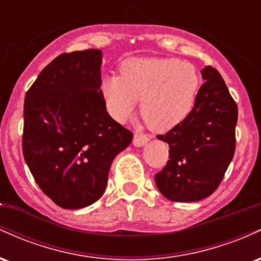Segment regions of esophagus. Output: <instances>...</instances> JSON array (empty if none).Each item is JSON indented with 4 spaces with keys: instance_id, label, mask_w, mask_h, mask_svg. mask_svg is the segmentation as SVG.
<instances>
[{
    "instance_id": "1",
    "label": "esophagus",
    "mask_w": 261,
    "mask_h": 261,
    "mask_svg": "<svg viewBox=\"0 0 261 261\" xmlns=\"http://www.w3.org/2000/svg\"><path fill=\"white\" fill-rule=\"evenodd\" d=\"M149 136L146 134L142 133H136L134 136V145L137 146V147H141V146H145L146 143L148 142Z\"/></svg>"
}]
</instances>
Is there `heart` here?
Here are the masks:
<instances>
[{"instance_id":"b5f03b06","label":"heart","mask_w":261,"mask_h":261,"mask_svg":"<svg viewBox=\"0 0 261 261\" xmlns=\"http://www.w3.org/2000/svg\"><path fill=\"white\" fill-rule=\"evenodd\" d=\"M199 74L178 59L134 58L120 66V76L100 81L108 113L124 121L141 101L140 114L154 131H168L190 114L199 89Z\"/></svg>"}]
</instances>
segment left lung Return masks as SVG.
I'll list each match as a JSON object with an SVG mask.
<instances>
[{"mask_svg":"<svg viewBox=\"0 0 261 261\" xmlns=\"http://www.w3.org/2000/svg\"><path fill=\"white\" fill-rule=\"evenodd\" d=\"M205 83L187 118L158 139L169 145V161L154 175L158 190L170 201L193 202L220 187L236 151L238 107L220 72L201 71Z\"/></svg>","mask_w":261,"mask_h":261,"instance_id":"8db88e82","label":"left lung"}]
</instances>
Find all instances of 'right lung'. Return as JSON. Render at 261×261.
Listing matches in <instances>:
<instances>
[{"label": "right lung", "instance_id": "obj_1", "mask_svg": "<svg viewBox=\"0 0 261 261\" xmlns=\"http://www.w3.org/2000/svg\"><path fill=\"white\" fill-rule=\"evenodd\" d=\"M100 65L99 49L64 53L25 94L23 155L38 187L60 207L97 201L114 158L133 141L107 112Z\"/></svg>", "mask_w": 261, "mask_h": 261}]
</instances>
